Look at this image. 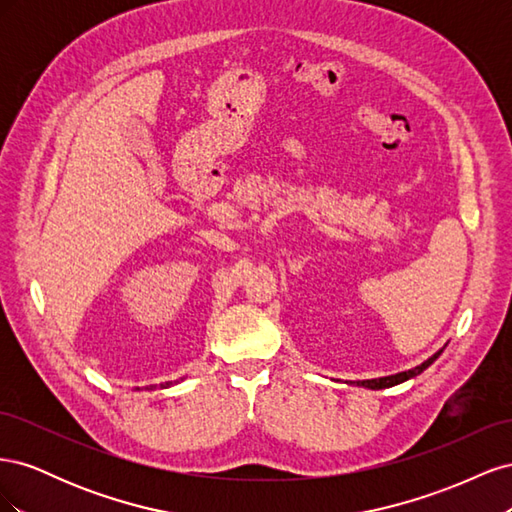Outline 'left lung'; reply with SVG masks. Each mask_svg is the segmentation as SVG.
<instances>
[{
	"label": "left lung",
	"instance_id": "obj_1",
	"mask_svg": "<svg viewBox=\"0 0 512 512\" xmlns=\"http://www.w3.org/2000/svg\"><path fill=\"white\" fill-rule=\"evenodd\" d=\"M444 348H446V346H444ZM444 348H440L436 354L429 356V359H427L425 363L416 365V367H412V369H408V371H399V374H393V376H382V378H371V380H359V382H356V386H363V389H371V391H380V389H389V386L406 382V380H410V378H416L418 374H423V371H425L433 361L438 359V356L442 354Z\"/></svg>",
	"mask_w": 512,
	"mask_h": 512
}]
</instances>
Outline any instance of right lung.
<instances>
[{
    "mask_svg": "<svg viewBox=\"0 0 512 512\" xmlns=\"http://www.w3.org/2000/svg\"><path fill=\"white\" fill-rule=\"evenodd\" d=\"M177 382H179V380H175V382H166V384H160V386H158V384H156V386L151 384V386H147V391H153V389H168V386H173V384H177ZM136 391H141V389H136Z\"/></svg>",
    "mask_w": 512,
    "mask_h": 512,
    "instance_id": "1",
    "label": "right lung"
}]
</instances>
